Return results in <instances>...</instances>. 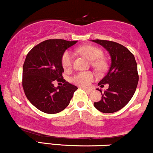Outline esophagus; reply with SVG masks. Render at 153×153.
Here are the masks:
<instances>
[{
	"mask_svg": "<svg viewBox=\"0 0 153 153\" xmlns=\"http://www.w3.org/2000/svg\"><path fill=\"white\" fill-rule=\"evenodd\" d=\"M83 88L85 91H87L88 93H90V92H91V91H92V89H91V88Z\"/></svg>",
	"mask_w": 153,
	"mask_h": 153,
	"instance_id": "34e87169",
	"label": "esophagus"
}]
</instances>
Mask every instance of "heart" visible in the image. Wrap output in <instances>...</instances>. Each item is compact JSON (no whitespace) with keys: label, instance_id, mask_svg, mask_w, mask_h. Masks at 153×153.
<instances>
[{"label":"heart","instance_id":"b5f03b06","mask_svg":"<svg viewBox=\"0 0 153 153\" xmlns=\"http://www.w3.org/2000/svg\"><path fill=\"white\" fill-rule=\"evenodd\" d=\"M80 53L85 55L90 60H95L93 65L99 70H102L105 67V62L101 58L103 52L101 49L93 45H84L78 48ZM73 63V54L70 51H65L62 57V65L65 69L70 68ZM94 74L91 72H81L75 75L71 78L72 82L80 86H88L94 80Z\"/></svg>","mask_w":153,"mask_h":153}]
</instances>
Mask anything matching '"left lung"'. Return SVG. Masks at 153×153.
<instances>
[{
    "label": "left lung",
    "instance_id": "left-lung-1",
    "mask_svg": "<svg viewBox=\"0 0 153 153\" xmlns=\"http://www.w3.org/2000/svg\"><path fill=\"white\" fill-rule=\"evenodd\" d=\"M92 42L104 47L111 57L109 70L98 84L101 88L108 84V88L101 94V99L94 105L103 113L118 111L129 103L137 86L136 60L130 51L120 44L101 39ZM97 90L102 93L101 89Z\"/></svg>",
    "mask_w": 153,
    "mask_h": 153
}]
</instances>
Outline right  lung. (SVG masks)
<instances>
[{"instance_id": "add662e5", "label": "right lung", "mask_w": 153, "mask_h": 153, "mask_svg": "<svg viewBox=\"0 0 153 153\" xmlns=\"http://www.w3.org/2000/svg\"><path fill=\"white\" fill-rule=\"evenodd\" d=\"M78 41L48 39L33 47L23 66L22 85L28 100L47 114H57L69 105L78 89L62 77V54ZM55 79L63 81L62 87H54Z\"/></svg>"}]
</instances>
